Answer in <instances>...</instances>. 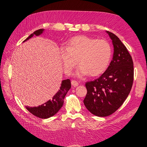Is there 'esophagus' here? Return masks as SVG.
I'll list each match as a JSON object with an SVG mask.
<instances>
[{
    "label": "esophagus",
    "instance_id": "esophagus-1",
    "mask_svg": "<svg viewBox=\"0 0 147 147\" xmlns=\"http://www.w3.org/2000/svg\"><path fill=\"white\" fill-rule=\"evenodd\" d=\"M71 85L74 86H77L78 85H79V83L78 82H76V81L75 80H72L71 81Z\"/></svg>",
    "mask_w": 147,
    "mask_h": 147
}]
</instances>
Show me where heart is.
Instances as JSON below:
<instances>
[{"instance_id": "1", "label": "heart", "mask_w": 147, "mask_h": 147, "mask_svg": "<svg viewBox=\"0 0 147 147\" xmlns=\"http://www.w3.org/2000/svg\"><path fill=\"white\" fill-rule=\"evenodd\" d=\"M112 47L108 42L87 36H77L68 42L66 48L60 50L61 59L65 74L69 75L78 61L81 64L76 76L88 73L96 76L107 69L112 57Z\"/></svg>"}]
</instances>
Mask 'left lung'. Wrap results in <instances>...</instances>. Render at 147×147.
<instances>
[{
	"instance_id": "8db88e82",
	"label": "left lung",
	"mask_w": 147,
	"mask_h": 147,
	"mask_svg": "<svg viewBox=\"0 0 147 147\" xmlns=\"http://www.w3.org/2000/svg\"><path fill=\"white\" fill-rule=\"evenodd\" d=\"M114 46L112 60L98 78L85 83L87 93L83 102L86 109L99 117L116 111L128 96L134 78L131 56L119 38L107 31Z\"/></svg>"
}]
</instances>
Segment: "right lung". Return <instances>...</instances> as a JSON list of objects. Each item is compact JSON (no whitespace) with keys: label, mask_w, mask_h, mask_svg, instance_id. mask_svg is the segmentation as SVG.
I'll return each mask as SVG.
<instances>
[{"label":"right lung","mask_w":147,"mask_h":147,"mask_svg":"<svg viewBox=\"0 0 147 147\" xmlns=\"http://www.w3.org/2000/svg\"><path fill=\"white\" fill-rule=\"evenodd\" d=\"M44 30L40 29L34 32L32 34L24 40L23 42L29 40L34 35L39 36L43 33ZM71 87V81L69 79L64 80L61 83V86L59 91L56 93V94L53 96L52 100H49V101L44 103V104L39 105L38 107H30L26 106V108L30 113L33 115L42 119H47L54 115L57 112L60 110L64 104V99L65 96L66 95L67 92L69 90Z\"/></svg>","instance_id":"obj_1"}]
</instances>
